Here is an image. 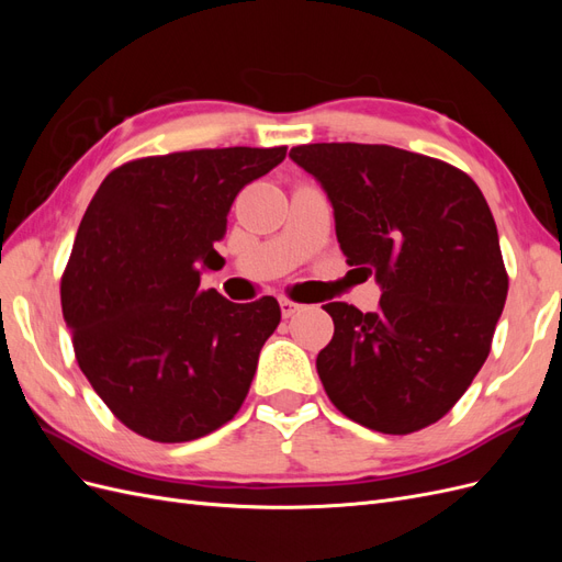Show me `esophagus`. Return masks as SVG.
Returning a JSON list of instances; mask_svg holds the SVG:
<instances>
[{"label":"esophagus","mask_w":562,"mask_h":562,"mask_svg":"<svg viewBox=\"0 0 562 562\" xmlns=\"http://www.w3.org/2000/svg\"><path fill=\"white\" fill-rule=\"evenodd\" d=\"M279 304H281V316H283V318H291V316H295V314L302 310V304H297V302H293V300H288V297H281Z\"/></svg>","instance_id":"1"}]
</instances>
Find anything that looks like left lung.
<instances>
[{"instance_id":"1","label":"left lung","mask_w":562,"mask_h":562,"mask_svg":"<svg viewBox=\"0 0 562 562\" xmlns=\"http://www.w3.org/2000/svg\"><path fill=\"white\" fill-rule=\"evenodd\" d=\"M291 159L328 194L347 262L382 288L378 312L326 304L323 389L372 431L429 427L485 363L508 293L483 192L459 168L391 145H300Z\"/></svg>"}]
</instances>
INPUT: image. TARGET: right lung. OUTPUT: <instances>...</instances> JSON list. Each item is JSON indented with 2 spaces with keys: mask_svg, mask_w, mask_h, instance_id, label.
<instances>
[{
  "mask_svg": "<svg viewBox=\"0 0 562 562\" xmlns=\"http://www.w3.org/2000/svg\"><path fill=\"white\" fill-rule=\"evenodd\" d=\"M283 159L285 147L173 151L98 187L60 302L81 372L131 431L184 443L239 413L281 310L201 291V269L225 262L213 244L236 194Z\"/></svg>",
  "mask_w": 562,
  "mask_h": 562,
  "instance_id": "1",
  "label": "right lung"
}]
</instances>
